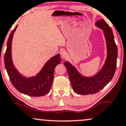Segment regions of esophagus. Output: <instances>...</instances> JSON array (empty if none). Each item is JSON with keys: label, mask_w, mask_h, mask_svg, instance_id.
Here are the masks:
<instances>
[{"label": "esophagus", "mask_w": 126, "mask_h": 126, "mask_svg": "<svg viewBox=\"0 0 126 126\" xmlns=\"http://www.w3.org/2000/svg\"><path fill=\"white\" fill-rule=\"evenodd\" d=\"M66 56H67V53L66 52V51H62L61 52V57L63 59H65L66 58Z\"/></svg>", "instance_id": "esophagus-1"}]
</instances>
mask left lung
I'll return each mask as SVG.
<instances>
[{"label": "left lung", "mask_w": 126, "mask_h": 126, "mask_svg": "<svg viewBox=\"0 0 126 126\" xmlns=\"http://www.w3.org/2000/svg\"><path fill=\"white\" fill-rule=\"evenodd\" d=\"M96 26L103 30L106 42L108 54L102 69L93 77H85L80 75L69 62L64 63L72 89L78 94L86 95L98 92L109 83L116 71L117 47L114 41L112 30L103 19L99 20L96 23Z\"/></svg>", "instance_id": "obj_1"}]
</instances>
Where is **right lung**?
I'll list each match as a JSON object with an SVG mask.
<instances>
[{
    "mask_svg": "<svg viewBox=\"0 0 126 126\" xmlns=\"http://www.w3.org/2000/svg\"><path fill=\"white\" fill-rule=\"evenodd\" d=\"M17 27V26L9 35L4 54V65L9 78L20 92L30 96H44L49 92L51 88L54 69L61 63L60 55L58 54L49 59L36 76L30 78L23 77L15 68L12 58V41Z\"/></svg>",
    "mask_w": 126,
    "mask_h": 126,
    "instance_id": "add662e5",
    "label": "right lung"
}]
</instances>
